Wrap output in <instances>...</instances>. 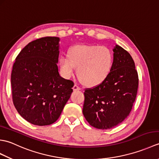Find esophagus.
Here are the masks:
<instances>
[{
    "instance_id": "obj_1",
    "label": "esophagus",
    "mask_w": 159,
    "mask_h": 159,
    "mask_svg": "<svg viewBox=\"0 0 159 159\" xmlns=\"http://www.w3.org/2000/svg\"><path fill=\"white\" fill-rule=\"evenodd\" d=\"M73 90L74 91H79V90H80V88L75 84V85H74V87H73Z\"/></svg>"
}]
</instances>
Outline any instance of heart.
Listing matches in <instances>:
<instances>
[{
	"mask_svg": "<svg viewBox=\"0 0 159 159\" xmlns=\"http://www.w3.org/2000/svg\"><path fill=\"white\" fill-rule=\"evenodd\" d=\"M113 55L110 49L97 45H76L70 48L67 57H61L59 67L62 76L70 79L77 68V75L84 85L95 87L105 80L111 72Z\"/></svg>",
	"mask_w": 159,
	"mask_h": 159,
	"instance_id": "1",
	"label": "heart"
}]
</instances>
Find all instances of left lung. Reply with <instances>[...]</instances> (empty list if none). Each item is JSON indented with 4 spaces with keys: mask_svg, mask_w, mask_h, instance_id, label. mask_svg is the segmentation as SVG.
<instances>
[{
    "mask_svg": "<svg viewBox=\"0 0 159 159\" xmlns=\"http://www.w3.org/2000/svg\"><path fill=\"white\" fill-rule=\"evenodd\" d=\"M113 64L100 85L85 89L83 113L94 128L109 129L130 114L135 100L139 78L130 55L121 46L113 48Z\"/></svg>",
    "mask_w": 159,
    "mask_h": 159,
    "instance_id": "left-lung-1",
    "label": "left lung"
}]
</instances>
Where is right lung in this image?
I'll list each match as a JSON object with an SVG mask.
<instances>
[{
    "label": "right lung",
    "instance_id": "add662e5",
    "mask_svg": "<svg viewBox=\"0 0 159 159\" xmlns=\"http://www.w3.org/2000/svg\"><path fill=\"white\" fill-rule=\"evenodd\" d=\"M59 38L44 37L29 43L16 57L11 75L13 102L32 124L58 120L72 93L74 83L59 75Z\"/></svg>",
    "mask_w": 159,
    "mask_h": 159
}]
</instances>
